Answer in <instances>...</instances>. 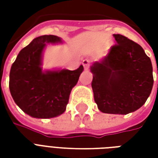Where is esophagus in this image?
<instances>
[{
	"instance_id": "esophagus-1",
	"label": "esophagus",
	"mask_w": 158,
	"mask_h": 158,
	"mask_svg": "<svg viewBox=\"0 0 158 158\" xmlns=\"http://www.w3.org/2000/svg\"><path fill=\"white\" fill-rule=\"evenodd\" d=\"M89 63H90V60H89V59H85V60H83L82 64L85 70H88V69H89Z\"/></svg>"
}]
</instances>
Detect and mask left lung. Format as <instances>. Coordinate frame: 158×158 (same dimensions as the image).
Wrapping results in <instances>:
<instances>
[{
    "label": "left lung",
    "instance_id": "left-lung-1",
    "mask_svg": "<svg viewBox=\"0 0 158 158\" xmlns=\"http://www.w3.org/2000/svg\"><path fill=\"white\" fill-rule=\"evenodd\" d=\"M113 36L118 44L103 60L90 67L91 86L101 112L128 114L141 107L149 97L152 65L140 45L122 35Z\"/></svg>",
    "mask_w": 158,
    "mask_h": 158
}]
</instances>
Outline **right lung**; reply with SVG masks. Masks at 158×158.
I'll use <instances>...</instances> for the list:
<instances>
[{
    "instance_id": "add662e5",
    "label": "right lung",
    "mask_w": 158,
    "mask_h": 158,
    "mask_svg": "<svg viewBox=\"0 0 158 158\" xmlns=\"http://www.w3.org/2000/svg\"><path fill=\"white\" fill-rule=\"evenodd\" d=\"M62 43L56 35H42L22 49L12 63L9 89L15 103L29 116L51 118L65 112L72 89L84 70L82 65L42 71V52L46 44Z\"/></svg>"
}]
</instances>
